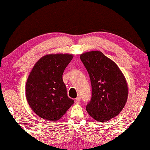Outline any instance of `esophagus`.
<instances>
[{"label": "esophagus", "instance_id": "obj_1", "mask_svg": "<svg viewBox=\"0 0 150 150\" xmlns=\"http://www.w3.org/2000/svg\"><path fill=\"white\" fill-rule=\"evenodd\" d=\"M80 100H81V97H77V98H75V103L76 104H78L80 103Z\"/></svg>", "mask_w": 150, "mask_h": 150}]
</instances>
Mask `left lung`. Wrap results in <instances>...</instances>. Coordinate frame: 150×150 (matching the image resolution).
Masks as SVG:
<instances>
[{"mask_svg": "<svg viewBox=\"0 0 150 150\" xmlns=\"http://www.w3.org/2000/svg\"><path fill=\"white\" fill-rule=\"evenodd\" d=\"M80 58L90 77L92 97L86 106L88 113L98 122L118 115L128 96L126 78L115 62L100 51L82 53Z\"/></svg>", "mask_w": 150, "mask_h": 150, "instance_id": "1", "label": "left lung"}]
</instances>
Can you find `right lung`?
Wrapping results in <instances>:
<instances>
[{"mask_svg": "<svg viewBox=\"0 0 150 150\" xmlns=\"http://www.w3.org/2000/svg\"><path fill=\"white\" fill-rule=\"evenodd\" d=\"M68 53L46 55L38 60L28 76L26 97L31 110L45 120H59L74 100L67 95L62 74L73 59Z\"/></svg>", "mask_w": 150, "mask_h": 150, "instance_id": "1", "label": "right lung"}]
</instances>
